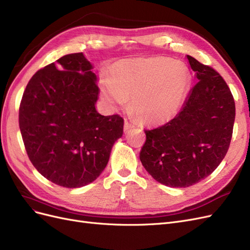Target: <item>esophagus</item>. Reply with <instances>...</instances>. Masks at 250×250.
<instances>
[{
  "mask_svg": "<svg viewBox=\"0 0 250 250\" xmlns=\"http://www.w3.org/2000/svg\"><path fill=\"white\" fill-rule=\"evenodd\" d=\"M133 127H134L133 124H131L130 122H128V121H125V122H124V131H128Z\"/></svg>",
  "mask_w": 250,
  "mask_h": 250,
  "instance_id": "1",
  "label": "esophagus"
}]
</instances>
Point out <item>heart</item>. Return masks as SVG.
<instances>
[{"label": "heart", "instance_id": "heart-1", "mask_svg": "<svg viewBox=\"0 0 250 250\" xmlns=\"http://www.w3.org/2000/svg\"><path fill=\"white\" fill-rule=\"evenodd\" d=\"M190 84L187 67L167 57L124 59L101 77V93L109 105L123 107L128 99L148 123L171 120L183 105Z\"/></svg>", "mask_w": 250, "mask_h": 250}]
</instances>
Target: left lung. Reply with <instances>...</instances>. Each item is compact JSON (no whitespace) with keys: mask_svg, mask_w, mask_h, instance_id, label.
<instances>
[{"mask_svg":"<svg viewBox=\"0 0 250 250\" xmlns=\"http://www.w3.org/2000/svg\"><path fill=\"white\" fill-rule=\"evenodd\" d=\"M198 79L178 115L145 130L140 160L156 181L187 188L213 173L228 152L236 116L230 89L214 69L187 55Z\"/></svg>","mask_w":250,"mask_h":250,"instance_id":"obj_1","label":"left lung"}]
</instances>
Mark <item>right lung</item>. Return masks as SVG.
<instances>
[{"label":"right lung","mask_w":250,"mask_h":250,"mask_svg":"<svg viewBox=\"0 0 250 250\" xmlns=\"http://www.w3.org/2000/svg\"><path fill=\"white\" fill-rule=\"evenodd\" d=\"M83 53L67 54L30 79L20 106V129L35 169L53 184L81 188L106 167L124 120L96 109L98 76Z\"/></svg>","instance_id":"add662e5"}]
</instances>
